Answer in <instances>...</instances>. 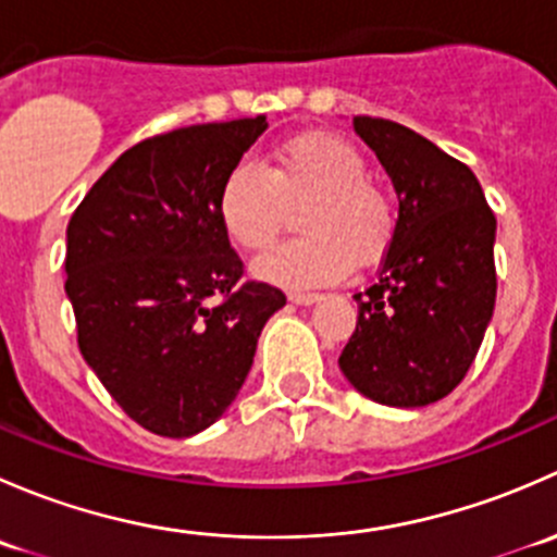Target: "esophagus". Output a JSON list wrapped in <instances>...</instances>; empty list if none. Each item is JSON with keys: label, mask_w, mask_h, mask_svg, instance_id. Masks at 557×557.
I'll return each mask as SVG.
<instances>
[{"label": "esophagus", "mask_w": 557, "mask_h": 557, "mask_svg": "<svg viewBox=\"0 0 557 557\" xmlns=\"http://www.w3.org/2000/svg\"><path fill=\"white\" fill-rule=\"evenodd\" d=\"M288 299L294 301V305H314V301L320 299L318 294H305V290H290Z\"/></svg>", "instance_id": "1"}]
</instances>
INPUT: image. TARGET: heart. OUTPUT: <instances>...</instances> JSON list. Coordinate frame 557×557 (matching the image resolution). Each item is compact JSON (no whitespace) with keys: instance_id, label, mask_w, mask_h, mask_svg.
<instances>
[{"instance_id":"b5f03b06","label":"heart","mask_w":557,"mask_h":557,"mask_svg":"<svg viewBox=\"0 0 557 557\" xmlns=\"http://www.w3.org/2000/svg\"><path fill=\"white\" fill-rule=\"evenodd\" d=\"M307 237L258 263V274L283 285H323L383 261L398 234V201L369 177L361 150L334 134H301L267 161L234 166L218 188V218L234 245L267 252L283 234L288 207H305Z\"/></svg>"}]
</instances>
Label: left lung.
I'll use <instances>...</instances> for the list:
<instances>
[{"label":"left lung","mask_w":557,"mask_h":557,"mask_svg":"<svg viewBox=\"0 0 557 557\" xmlns=\"http://www.w3.org/2000/svg\"><path fill=\"white\" fill-rule=\"evenodd\" d=\"M352 126L391 174L398 234L356 294L339 369L372 401L425 407L466 377L493 318L496 215L474 172L418 132L369 115Z\"/></svg>","instance_id":"left-lung-1"}]
</instances>
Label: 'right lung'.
Segmentation results:
<instances>
[{"label":"right lung","mask_w":557,"mask_h":557,"mask_svg":"<svg viewBox=\"0 0 557 557\" xmlns=\"http://www.w3.org/2000/svg\"><path fill=\"white\" fill-rule=\"evenodd\" d=\"M267 117L156 134L107 170L66 226L77 347L117 407L150 434L194 436L243 387L263 323L285 305L243 280L218 188Z\"/></svg>","instance_id":"add662e5"}]
</instances>
